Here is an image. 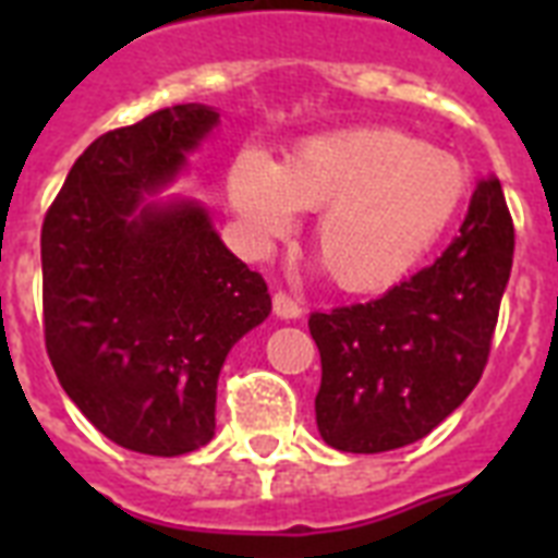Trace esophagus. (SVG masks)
Here are the masks:
<instances>
[{
	"label": "esophagus",
	"mask_w": 558,
	"mask_h": 558,
	"mask_svg": "<svg viewBox=\"0 0 558 558\" xmlns=\"http://www.w3.org/2000/svg\"><path fill=\"white\" fill-rule=\"evenodd\" d=\"M271 306H275V315L283 318V322H292V318H301V304H298L295 298L289 295V292H275L271 295Z\"/></svg>",
	"instance_id": "1"
}]
</instances>
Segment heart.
Listing matches in <instances>:
<instances>
[{"label":"heart","mask_w":558,"mask_h":558,"mask_svg":"<svg viewBox=\"0 0 558 558\" xmlns=\"http://www.w3.org/2000/svg\"><path fill=\"white\" fill-rule=\"evenodd\" d=\"M472 173L458 156L388 126L310 135L283 161L243 150L228 199L257 248L318 210L315 248L348 292H385L440 245L466 208Z\"/></svg>","instance_id":"b5f03b06"}]
</instances>
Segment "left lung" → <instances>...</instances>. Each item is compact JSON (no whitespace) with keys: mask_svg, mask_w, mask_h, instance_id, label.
Returning a JSON list of instances; mask_svg holds the SVG:
<instances>
[{"mask_svg":"<svg viewBox=\"0 0 558 558\" xmlns=\"http://www.w3.org/2000/svg\"><path fill=\"white\" fill-rule=\"evenodd\" d=\"M515 231L501 182L481 179L446 252L371 304L310 315L324 442L353 454L402 449L472 393L489 359Z\"/></svg>","mask_w":558,"mask_h":558,"instance_id":"1","label":"left lung"}]
</instances>
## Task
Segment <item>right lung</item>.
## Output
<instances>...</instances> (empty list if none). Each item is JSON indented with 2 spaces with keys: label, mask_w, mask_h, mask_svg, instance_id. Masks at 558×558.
<instances>
[{
  "label": "right lung",
  "mask_w": 558,
  "mask_h": 558,
  "mask_svg": "<svg viewBox=\"0 0 558 558\" xmlns=\"http://www.w3.org/2000/svg\"><path fill=\"white\" fill-rule=\"evenodd\" d=\"M219 124L159 109L83 150L43 222V315L57 379L118 446L156 458L214 437L228 350L271 313L266 280L228 252L196 199H147Z\"/></svg>",
  "instance_id": "right-lung-1"
}]
</instances>
